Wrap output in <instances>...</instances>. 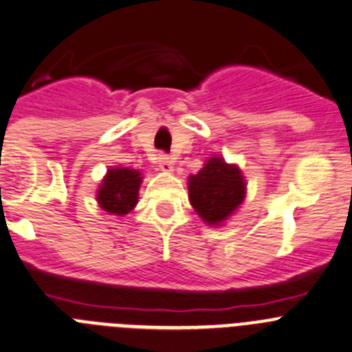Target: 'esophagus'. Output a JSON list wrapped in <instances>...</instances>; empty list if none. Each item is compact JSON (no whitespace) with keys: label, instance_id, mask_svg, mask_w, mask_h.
Masks as SVG:
<instances>
[{"label":"esophagus","instance_id":"1","mask_svg":"<svg viewBox=\"0 0 352 352\" xmlns=\"http://www.w3.org/2000/svg\"><path fill=\"white\" fill-rule=\"evenodd\" d=\"M157 165H160V168L163 172H173V160L170 156H166V154H160L157 156Z\"/></svg>","mask_w":352,"mask_h":352}]
</instances>
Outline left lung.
Returning a JSON list of instances; mask_svg holds the SVG:
<instances>
[{
	"label": "left lung",
	"mask_w": 352,
	"mask_h": 352,
	"mask_svg": "<svg viewBox=\"0 0 352 352\" xmlns=\"http://www.w3.org/2000/svg\"><path fill=\"white\" fill-rule=\"evenodd\" d=\"M246 184L241 170L221 156L206 160L196 175L189 177V201L210 226L226 222L245 199Z\"/></svg>",
	"instance_id": "obj_1"
}]
</instances>
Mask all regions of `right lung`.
<instances>
[{"instance_id": "1", "label": "right lung", "mask_w": 352, "mask_h": 352, "mask_svg": "<svg viewBox=\"0 0 352 352\" xmlns=\"http://www.w3.org/2000/svg\"><path fill=\"white\" fill-rule=\"evenodd\" d=\"M142 175L137 170L109 168L97 191L98 206L114 215H126L135 208Z\"/></svg>"}]
</instances>
